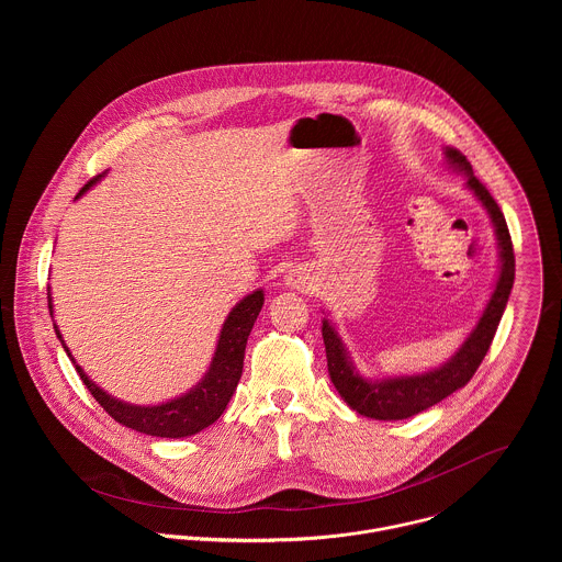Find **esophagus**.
I'll return each mask as SVG.
<instances>
[{"instance_id": "obj_1", "label": "esophagus", "mask_w": 562, "mask_h": 562, "mask_svg": "<svg viewBox=\"0 0 562 562\" xmlns=\"http://www.w3.org/2000/svg\"><path fill=\"white\" fill-rule=\"evenodd\" d=\"M290 281H292V285H294V288H299V285H301V283H303V279H301V274H292V277H290Z\"/></svg>"}]
</instances>
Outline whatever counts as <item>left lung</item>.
<instances>
[{"label": "left lung", "instance_id": "8db88e82", "mask_svg": "<svg viewBox=\"0 0 562 562\" xmlns=\"http://www.w3.org/2000/svg\"><path fill=\"white\" fill-rule=\"evenodd\" d=\"M446 158L468 172V188L479 196L482 205L486 207L495 234L499 240V279L493 290V296L482 314L481 322L472 330V335L465 339V344L459 348V352L439 370L417 374V376H401V379H387V381H366L355 372V366L348 361V355L344 350V344L337 335V330L322 322V337L326 348V361H328V374L339 392V396L348 402L357 413L374 419H406L411 415H417L432 404L448 398L457 390L465 387L470 379L476 374L479 366L495 337L497 324L502 321V314L508 303V294L513 290L515 281V252H513V240L506 227V218L495 203V199L488 194V190L482 186L481 179L474 177L472 164L468 158L454 149H446Z\"/></svg>", "mask_w": 562, "mask_h": 562}]
</instances>
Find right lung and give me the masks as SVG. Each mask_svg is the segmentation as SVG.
Wrapping results in <instances>:
<instances>
[{"label":"right lung","instance_id":"1","mask_svg":"<svg viewBox=\"0 0 562 562\" xmlns=\"http://www.w3.org/2000/svg\"><path fill=\"white\" fill-rule=\"evenodd\" d=\"M97 179H99V175L92 177L81 188L78 196H81ZM47 299H49V294H47ZM261 305H263L261 290L252 292L250 296H246L241 303H238L221 330V339H218V346H216V352H214V359H212V366H210V372L205 374V379L186 396H181L177 401L164 402L158 406H134V404H125V402L114 401L112 396H108L83 374L80 366H76L69 348L65 346V341L58 333V326H54V328H56V335L60 337L69 359L74 361L86 390L92 394L94 401L103 406V411L112 419H116L119 424H123L127 428L145 432V435L177 439V437H188V435H194V432L207 428L227 408V402L232 401V396L238 387V381H240L246 339L261 312ZM49 312H52V299H49Z\"/></svg>","mask_w":562,"mask_h":562}]
</instances>
